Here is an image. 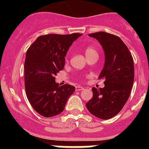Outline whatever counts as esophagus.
I'll use <instances>...</instances> for the list:
<instances>
[{
	"instance_id": "1",
	"label": "esophagus",
	"mask_w": 149,
	"mask_h": 149,
	"mask_svg": "<svg viewBox=\"0 0 149 149\" xmlns=\"http://www.w3.org/2000/svg\"><path fill=\"white\" fill-rule=\"evenodd\" d=\"M84 89V87L82 86H76V91H81V90Z\"/></svg>"
}]
</instances>
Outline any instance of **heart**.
Here are the masks:
<instances>
[{
  "label": "heart",
  "instance_id": "b5f03b06",
  "mask_svg": "<svg viewBox=\"0 0 149 149\" xmlns=\"http://www.w3.org/2000/svg\"><path fill=\"white\" fill-rule=\"evenodd\" d=\"M94 52H96L95 49H94L93 47H88L86 48V49H85V55H89V54H91V53H94Z\"/></svg>",
  "mask_w": 149,
  "mask_h": 149
}]
</instances>
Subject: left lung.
I'll list each match as a JSON object with an SVG mask.
<instances>
[{
  "label": "left lung",
  "mask_w": 149,
  "mask_h": 149,
  "mask_svg": "<svg viewBox=\"0 0 149 149\" xmlns=\"http://www.w3.org/2000/svg\"><path fill=\"white\" fill-rule=\"evenodd\" d=\"M88 36L98 40L104 52V65L99 76L104 80V87H93V97L86 106L95 117L108 120L118 115L128 100L134 81L133 59L118 36L103 31Z\"/></svg>",
  "instance_id": "1"
}]
</instances>
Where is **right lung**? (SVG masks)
Here are the masks:
<instances>
[{
	"mask_svg": "<svg viewBox=\"0 0 149 149\" xmlns=\"http://www.w3.org/2000/svg\"><path fill=\"white\" fill-rule=\"evenodd\" d=\"M81 34H49L40 36L27 49L24 63L25 90L34 110L45 118L63 111L75 91L70 84L60 86L55 76L63 69L65 57L72 43Z\"/></svg>",
	"mask_w": 149,
	"mask_h": 149,
	"instance_id": "1",
	"label": "right lung"
}]
</instances>
